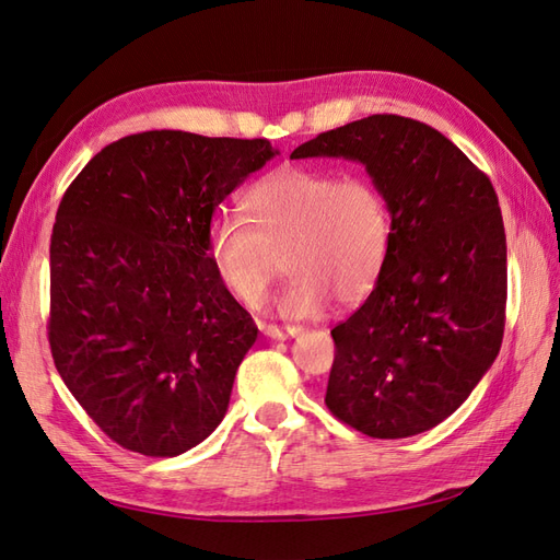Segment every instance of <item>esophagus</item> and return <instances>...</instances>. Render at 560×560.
<instances>
[{
  "instance_id": "1",
  "label": "esophagus",
  "mask_w": 560,
  "mask_h": 560,
  "mask_svg": "<svg viewBox=\"0 0 560 560\" xmlns=\"http://www.w3.org/2000/svg\"><path fill=\"white\" fill-rule=\"evenodd\" d=\"M262 334L267 338L275 340H285V338H295L300 334V326H277V324H260Z\"/></svg>"
}]
</instances>
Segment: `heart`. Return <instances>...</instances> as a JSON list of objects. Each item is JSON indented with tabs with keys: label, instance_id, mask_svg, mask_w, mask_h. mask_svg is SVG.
<instances>
[{
	"label": "heart",
	"instance_id": "b5f03b06",
	"mask_svg": "<svg viewBox=\"0 0 560 560\" xmlns=\"http://www.w3.org/2000/svg\"><path fill=\"white\" fill-rule=\"evenodd\" d=\"M248 224L218 218L206 255L214 277L243 305H257L279 271L289 283L269 300L281 317H317L336 298L360 303L374 289L390 250V210L364 175L314 167H281L243 200Z\"/></svg>",
	"mask_w": 560,
	"mask_h": 560
}]
</instances>
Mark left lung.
I'll return each mask as SVG.
<instances>
[{
  "label": "left lung",
  "mask_w": 560,
  "mask_h": 560,
  "mask_svg": "<svg viewBox=\"0 0 560 560\" xmlns=\"http://www.w3.org/2000/svg\"><path fill=\"white\" fill-rule=\"evenodd\" d=\"M291 158L362 163L390 210L374 291L331 336L326 407L369 438L435 428L497 360L506 310V234L492 182L433 127L369 116Z\"/></svg>",
  "instance_id": "obj_1"
}]
</instances>
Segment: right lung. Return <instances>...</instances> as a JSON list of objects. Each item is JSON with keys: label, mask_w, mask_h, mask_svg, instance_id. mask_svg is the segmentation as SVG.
<instances>
[{"label": "right lung", "mask_w": 560, "mask_h": 560, "mask_svg": "<svg viewBox=\"0 0 560 560\" xmlns=\"http://www.w3.org/2000/svg\"><path fill=\"white\" fill-rule=\"evenodd\" d=\"M279 149L153 130L98 151L49 248L54 364L120 447L177 456L224 419L257 326L206 255L214 208Z\"/></svg>", "instance_id": "add662e5"}]
</instances>
